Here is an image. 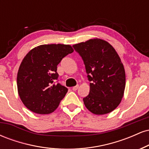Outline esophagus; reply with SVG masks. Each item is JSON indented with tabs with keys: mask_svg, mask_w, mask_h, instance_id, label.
Instances as JSON below:
<instances>
[{
	"mask_svg": "<svg viewBox=\"0 0 149 149\" xmlns=\"http://www.w3.org/2000/svg\"><path fill=\"white\" fill-rule=\"evenodd\" d=\"M78 85H76V86L73 87L72 90H73V91H76V90H78Z\"/></svg>",
	"mask_w": 149,
	"mask_h": 149,
	"instance_id": "34e87169",
	"label": "esophagus"
}]
</instances>
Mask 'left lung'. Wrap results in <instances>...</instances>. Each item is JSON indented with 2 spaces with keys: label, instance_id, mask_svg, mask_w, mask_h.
<instances>
[{
  "label": "left lung",
  "instance_id": "left-lung-1",
  "mask_svg": "<svg viewBox=\"0 0 149 149\" xmlns=\"http://www.w3.org/2000/svg\"><path fill=\"white\" fill-rule=\"evenodd\" d=\"M85 64L90 83V93L83 98L92 113L111 112L123 97L125 88L124 66L115 49L101 39H90L73 45Z\"/></svg>",
  "mask_w": 149,
  "mask_h": 149
}]
</instances>
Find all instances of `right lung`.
Instances as JSON below:
<instances>
[{
    "label": "right lung",
    "mask_w": 149,
    "mask_h": 149,
    "mask_svg": "<svg viewBox=\"0 0 149 149\" xmlns=\"http://www.w3.org/2000/svg\"><path fill=\"white\" fill-rule=\"evenodd\" d=\"M73 52L69 45L50 44L38 46L26 55L17 80L19 95L27 109L38 114L57 109L68 91L58 83L57 65Z\"/></svg>",
    "instance_id": "add662e5"
}]
</instances>
